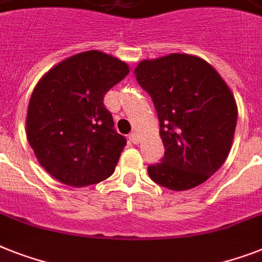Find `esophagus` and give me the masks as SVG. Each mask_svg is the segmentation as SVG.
<instances>
[{
    "label": "esophagus",
    "instance_id": "34e87169",
    "mask_svg": "<svg viewBox=\"0 0 262 262\" xmlns=\"http://www.w3.org/2000/svg\"><path fill=\"white\" fill-rule=\"evenodd\" d=\"M129 140H130L133 144H138V141H140V137H138V135L136 133V132H133V133H130V135H129Z\"/></svg>",
    "mask_w": 262,
    "mask_h": 262
}]
</instances>
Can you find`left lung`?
<instances>
[{
	"instance_id": "left-lung-1",
	"label": "left lung",
	"mask_w": 262,
	"mask_h": 262,
	"mask_svg": "<svg viewBox=\"0 0 262 262\" xmlns=\"http://www.w3.org/2000/svg\"><path fill=\"white\" fill-rule=\"evenodd\" d=\"M138 84L150 95L165 146L149 178L172 191L190 190L215 173L231 149L237 103L226 82L201 57L171 54L138 63Z\"/></svg>"
}]
</instances>
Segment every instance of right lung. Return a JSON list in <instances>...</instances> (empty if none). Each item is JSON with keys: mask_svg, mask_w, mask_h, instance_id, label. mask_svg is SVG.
<instances>
[{"mask_svg": "<svg viewBox=\"0 0 262 262\" xmlns=\"http://www.w3.org/2000/svg\"><path fill=\"white\" fill-rule=\"evenodd\" d=\"M129 74L120 59L86 51L60 61L36 84L27 138L40 165L67 186L97 184L112 175L126 145L103 97Z\"/></svg>", "mask_w": 262, "mask_h": 262, "instance_id": "right-lung-1", "label": "right lung"}]
</instances>
